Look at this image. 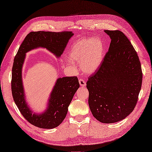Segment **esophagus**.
Masks as SVG:
<instances>
[{
    "label": "esophagus",
    "instance_id": "obj_1",
    "mask_svg": "<svg viewBox=\"0 0 152 152\" xmlns=\"http://www.w3.org/2000/svg\"><path fill=\"white\" fill-rule=\"evenodd\" d=\"M79 83H80L81 86H86V82L82 78H80L79 79Z\"/></svg>",
    "mask_w": 152,
    "mask_h": 152
}]
</instances>
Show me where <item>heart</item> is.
Here are the masks:
<instances>
[{
  "label": "heart",
  "instance_id": "1",
  "mask_svg": "<svg viewBox=\"0 0 152 152\" xmlns=\"http://www.w3.org/2000/svg\"><path fill=\"white\" fill-rule=\"evenodd\" d=\"M104 51L103 43L99 39H83L76 41L71 46L68 57L70 61L80 62L83 72L93 74L102 64Z\"/></svg>",
  "mask_w": 152,
  "mask_h": 152
}]
</instances>
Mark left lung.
I'll return each instance as SVG.
<instances>
[{
	"label": "left lung",
	"mask_w": 152,
	"mask_h": 152,
	"mask_svg": "<svg viewBox=\"0 0 152 152\" xmlns=\"http://www.w3.org/2000/svg\"><path fill=\"white\" fill-rule=\"evenodd\" d=\"M111 43L100 67L86 82L93 115L103 123L125 119L138 100L142 82L139 56L119 30H104Z\"/></svg>",
	"instance_id": "1"
}]
</instances>
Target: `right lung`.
<instances>
[{
	"instance_id": "right-lung-1",
	"label": "right lung",
	"mask_w": 152,
	"mask_h": 152,
	"mask_svg": "<svg viewBox=\"0 0 152 152\" xmlns=\"http://www.w3.org/2000/svg\"><path fill=\"white\" fill-rule=\"evenodd\" d=\"M73 35L72 31L30 32L21 43L14 59L11 82L13 100L23 116L34 126L49 129L59 126L66 118L68 107L80 85L77 77L59 78L50 94L46 110L42 113H33L26 101L22 82L25 54L33 49L42 48L59 58Z\"/></svg>"
}]
</instances>
